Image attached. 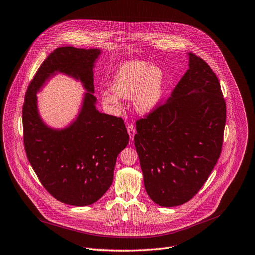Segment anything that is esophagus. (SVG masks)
Here are the masks:
<instances>
[{"mask_svg":"<svg viewBox=\"0 0 255 255\" xmlns=\"http://www.w3.org/2000/svg\"><path fill=\"white\" fill-rule=\"evenodd\" d=\"M127 131H128L129 136H130V140L133 141V140H134V135L136 134L135 127H134L133 125H132V124H130V125L127 126Z\"/></svg>","mask_w":255,"mask_h":255,"instance_id":"34e87169","label":"esophagus"}]
</instances>
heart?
<instances>
[{
	"mask_svg": "<svg viewBox=\"0 0 255 255\" xmlns=\"http://www.w3.org/2000/svg\"><path fill=\"white\" fill-rule=\"evenodd\" d=\"M164 73L156 65L143 60H130L117 69L110 90L101 95L105 105L120 108V98L133 96V104L140 114H149L160 103L163 96Z\"/></svg>",
	"mask_w": 255,
	"mask_h": 255,
	"instance_id": "obj_1",
	"label": "heart"
}]
</instances>
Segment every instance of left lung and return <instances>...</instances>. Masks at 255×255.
Here are the masks:
<instances>
[{
	"mask_svg": "<svg viewBox=\"0 0 255 255\" xmlns=\"http://www.w3.org/2000/svg\"><path fill=\"white\" fill-rule=\"evenodd\" d=\"M189 70L163 104L136 122L135 148L152 200L181 205L199 192L220 157L226 104L209 65L193 53Z\"/></svg>",
	"mask_w": 255,
	"mask_h": 255,
	"instance_id": "1",
	"label": "left lung"
}]
</instances>
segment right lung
<instances>
[{
  "label": "right lung",
  "mask_w": 255,
  "mask_h": 255,
  "mask_svg": "<svg viewBox=\"0 0 255 255\" xmlns=\"http://www.w3.org/2000/svg\"><path fill=\"white\" fill-rule=\"evenodd\" d=\"M99 49L61 47L42 62L31 81L23 107L27 157L43 187L58 201L74 206L98 201L113 183L119 153L129 142L122 118L100 113L94 96V66ZM61 72L87 91L76 119L66 128L49 127L40 117L36 94Z\"/></svg>",
  "instance_id": "right-lung-1"
}]
</instances>
